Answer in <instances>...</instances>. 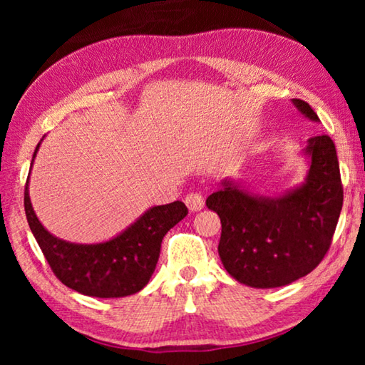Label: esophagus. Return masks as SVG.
<instances>
[{
	"instance_id": "1",
	"label": "esophagus",
	"mask_w": 365,
	"mask_h": 365,
	"mask_svg": "<svg viewBox=\"0 0 365 365\" xmlns=\"http://www.w3.org/2000/svg\"><path fill=\"white\" fill-rule=\"evenodd\" d=\"M185 205H187L191 212H197L205 207V200H202L200 193H190L185 196Z\"/></svg>"
}]
</instances>
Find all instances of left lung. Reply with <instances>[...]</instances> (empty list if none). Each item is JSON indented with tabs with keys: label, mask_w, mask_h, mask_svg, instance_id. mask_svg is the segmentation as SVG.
<instances>
[{
	"label": "left lung",
	"mask_w": 365,
	"mask_h": 365,
	"mask_svg": "<svg viewBox=\"0 0 365 365\" xmlns=\"http://www.w3.org/2000/svg\"><path fill=\"white\" fill-rule=\"evenodd\" d=\"M302 117L320 122L302 100H292ZM304 182L279 196L252 193L224 178L206 206L222 224L219 256L235 280L252 288H279L317 267L330 248L343 206L335 143L327 135L307 140Z\"/></svg>",
	"instance_id": "left-lung-1"
}]
</instances>
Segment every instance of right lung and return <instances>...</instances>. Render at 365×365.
Returning <instances> with one entry per match:
<instances>
[{
	"instance_id": "obj_1",
	"label": "right lung",
	"mask_w": 365,
	"mask_h": 365,
	"mask_svg": "<svg viewBox=\"0 0 365 365\" xmlns=\"http://www.w3.org/2000/svg\"><path fill=\"white\" fill-rule=\"evenodd\" d=\"M29 182L30 172L24 191L27 222L48 264L66 287L93 298H123L143 289L156 269L164 235L188 214L182 201L153 206L108 242L71 243L41 225L30 201Z\"/></svg>"
}]
</instances>
